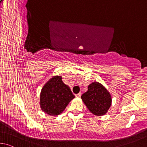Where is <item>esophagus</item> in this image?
I'll return each mask as SVG.
<instances>
[{
    "instance_id": "34e87169",
    "label": "esophagus",
    "mask_w": 147,
    "mask_h": 147,
    "mask_svg": "<svg viewBox=\"0 0 147 147\" xmlns=\"http://www.w3.org/2000/svg\"><path fill=\"white\" fill-rule=\"evenodd\" d=\"M81 96V93H79V94L76 95V97H80Z\"/></svg>"
}]
</instances>
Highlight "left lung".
I'll list each match as a JSON object with an SVG mask.
<instances>
[{"instance_id": "obj_1", "label": "left lung", "mask_w": 147, "mask_h": 147, "mask_svg": "<svg viewBox=\"0 0 147 147\" xmlns=\"http://www.w3.org/2000/svg\"><path fill=\"white\" fill-rule=\"evenodd\" d=\"M81 99L90 112L98 116L106 114L112 105L110 92L98 82L89 84L88 91L82 95Z\"/></svg>"}]
</instances>
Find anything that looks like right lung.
I'll list each match as a JSON object with an SVG mask.
<instances>
[{
	"label": "right lung",
	"instance_id": "add662e5",
	"mask_svg": "<svg viewBox=\"0 0 147 147\" xmlns=\"http://www.w3.org/2000/svg\"><path fill=\"white\" fill-rule=\"evenodd\" d=\"M75 96L69 87L62 81L61 76L51 78L41 90L40 107L50 115H57L63 112Z\"/></svg>",
	"mask_w": 147,
	"mask_h": 147
}]
</instances>
